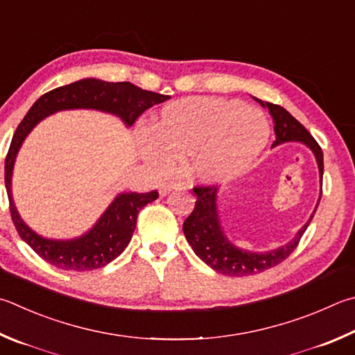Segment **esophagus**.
<instances>
[{
    "label": "esophagus",
    "instance_id": "1",
    "mask_svg": "<svg viewBox=\"0 0 355 355\" xmlns=\"http://www.w3.org/2000/svg\"><path fill=\"white\" fill-rule=\"evenodd\" d=\"M178 188H180V184H177V183H163L159 186V194L164 197V196L169 194L171 191L178 189Z\"/></svg>",
    "mask_w": 355,
    "mask_h": 355
}]
</instances>
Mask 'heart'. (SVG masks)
Returning <instances> with one entry per match:
<instances>
[{"instance_id": "obj_1", "label": "heart", "mask_w": 355, "mask_h": 355, "mask_svg": "<svg viewBox=\"0 0 355 355\" xmlns=\"http://www.w3.org/2000/svg\"><path fill=\"white\" fill-rule=\"evenodd\" d=\"M268 122L239 101L188 98L166 105L141 138V152L153 171L167 173L186 158V171L200 183L239 177L268 141Z\"/></svg>"}]
</instances>
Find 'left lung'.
Here are the masks:
<instances>
[{
	"label": "left lung",
	"mask_w": 355,
	"mask_h": 355,
	"mask_svg": "<svg viewBox=\"0 0 355 355\" xmlns=\"http://www.w3.org/2000/svg\"><path fill=\"white\" fill-rule=\"evenodd\" d=\"M261 104L267 107L270 114L273 116L276 133V141L273 146L282 144L286 141H301V143L307 144L318 161L320 177L321 182H323V152H321V147L313 139L312 135L286 108L276 104H270V102H266V104L261 102ZM194 194L197 196L196 206L183 223V233L186 239H188L194 253L205 263H208L211 268H214L218 273L236 276V278L262 273L268 268L276 267L282 261H286L293 253L295 248L298 247L302 234H304V231L307 230L315 214L313 212L311 220L298 231L295 239L284 245V247L275 251H268V253H250V251H242L233 247L227 241V237L223 236L216 206V186H196ZM317 208H315V211H317Z\"/></svg>",
	"instance_id": "8db88e82"
}]
</instances>
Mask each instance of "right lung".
<instances>
[{"label":"right lung","mask_w":355,"mask_h":355,"mask_svg":"<svg viewBox=\"0 0 355 355\" xmlns=\"http://www.w3.org/2000/svg\"><path fill=\"white\" fill-rule=\"evenodd\" d=\"M167 99H171L169 96L146 92L130 82L113 83L98 79H83L44 93L26 113L20 125L17 127L6 155L4 183L8 189L10 217L17 233L43 261L71 272H88L107 266L125 250L137 227L139 211L147 203L157 200L158 192L150 191L146 194L128 192L118 196L108 206L104 216L99 218V222L94 225V228L79 239L67 242L43 239L18 216L10 192L14 161L26 135L48 114L68 108H96V110L114 113L127 125H132L146 110Z\"/></svg>","instance_id":"add662e5"}]
</instances>
